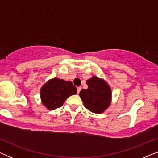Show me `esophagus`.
Listing matches in <instances>:
<instances>
[{
    "instance_id": "esophagus-1",
    "label": "esophagus",
    "mask_w": 158,
    "mask_h": 158,
    "mask_svg": "<svg viewBox=\"0 0 158 158\" xmlns=\"http://www.w3.org/2000/svg\"><path fill=\"white\" fill-rule=\"evenodd\" d=\"M81 89H82V88H81V87H78V88H77V94H79L80 91H81Z\"/></svg>"
}]
</instances>
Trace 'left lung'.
Here are the masks:
<instances>
[{"instance_id":"8db88e82","label":"left lung","mask_w":158,"mask_h":158,"mask_svg":"<svg viewBox=\"0 0 158 158\" xmlns=\"http://www.w3.org/2000/svg\"><path fill=\"white\" fill-rule=\"evenodd\" d=\"M86 83L87 89H82L79 94L84 106L93 113H103L111 105V87L104 80L97 76L88 79Z\"/></svg>"}]
</instances>
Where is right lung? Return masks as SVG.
<instances>
[{
  "mask_svg": "<svg viewBox=\"0 0 158 158\" xmlns=\"http://www.w3.org/2000/svg\"><path fill=\"white\" fill-rule=\"evenodd\" d=\"M76 94L77 88L72 82L58 77L49 80L40 89L41 101L49 110L62 106L69 96Z\"/></svg>",
  "mask_w": 158,
  "mask_h": 158,
  "instance_id": "right-lung-1",
  "label": "right lung"
}]
</instances>
